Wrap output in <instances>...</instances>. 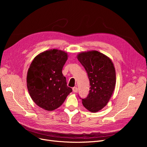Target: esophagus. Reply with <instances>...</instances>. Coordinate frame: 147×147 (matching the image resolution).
Listing matches in <instances>:
<instances>
[{
  "instance_id": "1",
  "label": "esophagus",
  "mask_w": 147,
  "mask_h": 147,
  "mask_svg": "<svg viewBox=\"0 0 147 147\" xmlns=\"http://www.w3.org/2000/svg\"><path fill=\"white\" fill-rule=\"evenodd\" d=\"M72 90L74 92H77L78 91V88H77V87H74L72 88Z\"/></svg>"
}]
</instances>
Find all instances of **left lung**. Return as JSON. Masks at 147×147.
<instances>
[{"instance_id": "obj_1", "label": "left lung", "mask_w": 147, "mask_h": 147, "mask_svg": "<svg viewBox=\"0 0 147 147\" xmlns=\"http://www.w3.org/2000/svg\"><path fill=\"white\" fill-rule=\"evenodd\" d=\"M77 59L85 69L91 86L82 104L90 112H99L108 103L115 90L116 72L113 63L108 56L95 50L80 53Z\"/></svg>"}]
</instances>
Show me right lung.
Segmentation results:
<instances>
[{"label": "right lung", "instance_id": "right-lung-1", "mask_svg": "<svg viewBox=\"0 0 147 147\" xmlns=\"http://www.w3.org/2000/svg\"><path fill=\"white\" fill-rule=\"evenodd\" d=\"M67 53L53 49L34 57L27 74V87L32 100L42 109L53 111L63 104L72 91L62 73Z\"/></svg>", "mask_w": 147, "mask_h": 147}]
</instances>
